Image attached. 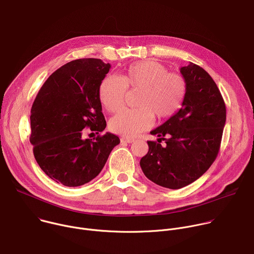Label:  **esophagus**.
<instances>
[{"mask_svg":"<svg viewBox=\"0 0 254 254\" xmlns=\"http://www.w3.org/2000/svg\"><path fill=\"white\" fill-rule=\"evenodd\" d=\"M121 141L122 142H127V143H131V142L134 141V139L133 138H129V137H122Z\"/></svg>","mask_w":254,"mask_h":254,"instance_id":"esophagus-1","label":"esophagus"}]
</instances>
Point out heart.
I'll return each mask as SVG.
<instances>
[{
	"label": "heart",
	"mask_w": 254,
	"mask_h": 254,
	"mask_svg": "<svg viewBox=\"0 0 254 254\" xmlns=\"http://www.w3.org/2000/svg\"><path fill=\"white\" fill-rule=\"evenodd\" d=\"M127 88L140 89L136 109H125L110 121L115 133L132 137L148 129L153 121L175 116L182 108L186 93L185 78L155 61H140L129 64L122 76L106 75L99 88L102 104L109 112L120 110L125 101Z\"/></svg>",
	"instance_id": "b5f03b06"
}]
</instances>
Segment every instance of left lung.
Instances as JSON below:
<instances>
[{"mask_svg":"<svg viewBox=\"0 0 254 254\" xmlns=\"http://www.w3.org/2000/svg\"><path fill=\"white\" fill-rule=\"evenodd\" d=\"M180 69L187 82L182 109L150 131L158 142L147 141L148 151L139 161L149 181L171 190L190 185L210 167L226 120L224 101L208 72L193 63Z\"/></svg>","mask_w":254,"mask_h":254,"instance_id":"obj_1","label":"left lung"}]
</instances>
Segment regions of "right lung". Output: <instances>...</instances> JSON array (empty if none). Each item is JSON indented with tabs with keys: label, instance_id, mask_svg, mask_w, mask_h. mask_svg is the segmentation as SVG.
<instances>
[{
	"label": "right lung",
	"instance_id": "1",
	"mask_svg": "<svg viewBox=\"0 0 254 254\" xmlns=\"http://www.w3.org/2000/svg\"><path fill=\"white\" fill-rule=\"evenodd\" d=\"M110 68L100 59L71 61L49 76L35 99L30 141L42 171L58 184L74 188L90 183L120 143L111 132L82 138L83 128L99 133L107 127L99 88Z\"/></svg>",
	"mask_w": 254,
	"mask_h": 254
}]
</instances>
